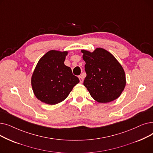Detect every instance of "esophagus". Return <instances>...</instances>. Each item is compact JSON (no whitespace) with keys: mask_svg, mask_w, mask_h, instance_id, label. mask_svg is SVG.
I'll list each match as a JSON object with an SVG mask.
<instances>
[{"mask_svg":"<svg viewBox=\"0 0 153 153\" xmlns=\"http://www.w3.org/2000/svg\"><path fill=\"white\" fill-rule=\"evenodd\" d=\"M79 79L80 82H81V83H82V82H83V78H82V76H79Z\"/></svg>","mask_w":153,"mask_h":153,"instance_id":"1","label":"esophagus"}]
</instances>
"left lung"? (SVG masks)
I'll return each mask as SVG.
<instances>
[{"label":"left lung","mask_w":153,"mask_h":153,"mask_svg":"<svg viewBox=\"0 0 153 153\" xmlns=\"http://www.w3.org/2000/svg\"><path fill=\"white\" fill-rule=\"evenodd\" d=\"M85 62L87 76L84 85L91 97L99 103H108L118 99L126 85L123 68L114 55L103 48L90 52L81 50Z\"/></svg>","instance_id":"8db88e82"}]
</instances>
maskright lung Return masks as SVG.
Listing matches in <instances>:
<instances>
[{
    "instance_id": "right-lung-1",
    "label": "right lung",
    "mask_w": 153,
    "mask_h": 153,
    "mask_svg": "<svg viewBox=\"0 0 153 153\" xmlns=\"http://www.w3.org/2000/svg\"><path fill=\"white\" fill-rule=\"evenodd\" d=\"M68 51L51 50L38 62L31 76V87L36 97L45 103L55 105L67 98L79 82L71 69L64 62Z\"/></svg>"
}]
</instances>
